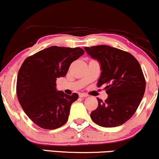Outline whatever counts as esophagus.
<instances>
[{
	"label": "esophagus",
	"instance_id": "1",
	"mask_svg": "<svg viewBox=\"0 0 159 159\" xmlns=\"http://www.w3.org/2000/svg\"><path fill=\"white\" fill-rule=\"evenodd\" d=\"M79 97L80 98H87L88 94H85V93H79Z\"/></svg>",
	"mask_w": 159,
	"mask_h": 159
}]
</instances>
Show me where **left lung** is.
Here are the masks:
<instances>
[{
	"instance_id": "left-lung-1",
	"label": "left lung",
	"mask_w": 159,
	"mask_h": 159,
	"mask_svg": "<svg viewBox=\"0 0 159 159\" xmlns=\"http://www.w3.org/2000/svg\"><path fill=\"white\" fill-rule=\"evenodd\" d=\"M100 64L98 87L105 85L108 98L98 99V106L90 116L102 127H116L131 118L140 105L146 81L139 62L131 53L107 45L85 48Z\"/></svg>"
}]
</instances>
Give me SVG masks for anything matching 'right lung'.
<instances>
[{
  "mask_svg": "<svg viewBox=\"0 0 159 159\" xmlns=\"http://www.w3.org/2000/svg\"><path fill=\"white\" fill-rule=\"evenodd\" d=\"M83 54L80 48L52 46L27 57L20 68L16 84L18 101L29 118L41 128L55 129L68 120L70 106L79 96L57 91L56 83Z\"/></svg>",
  "mask_w": 159,
  "mask_h": 159,
  "instance_id": "right-lung-1",
  "label": "right lung"
}]
</instances>
